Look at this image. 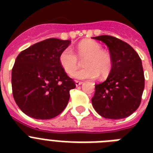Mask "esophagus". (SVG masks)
I'll use <instances>...</instances> for the list:
<instances>
[{
	"label": "esophagus",
	"mask_w": 153,
	"mask_h": 153,
	"mask_svg": "<svg viewBox=\"0 0 153 153\" xmlns=\"http://www.w3.org/2000/svg\"><path fill=\"white\" fill-rule=\"evenodd\" d=\"M82 83V82H80V81H78V80H75V85H76V86H80Z\"/></svg>",
	"instance_id": "1"
}]
</instances>
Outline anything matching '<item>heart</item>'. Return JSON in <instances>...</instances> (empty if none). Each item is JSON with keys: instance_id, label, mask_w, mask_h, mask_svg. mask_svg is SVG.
<instances>
[{"instance_id": "obj_1", "label": "heart", "mask_w": 153, "mask_h": 153, "mask_svg": "<svg viewBox=\"0 0 153 153\" xmlns=\"http://www.w3.org/2000/svg\"><path fill=\"white\" fill-rule=\"evenodd\" d=\"M79 58L85 59V68L73 74L75 79H95L99 74L101 77L105 78L111 71V56L107 51L102 50V45L98 42L91 39L82 40L77 45L76 54L70 48H67L60 53L59 61L64 71L71 74L78 67Z\"/></svg>"}]
</instances>
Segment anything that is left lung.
<instances>
[{
	"mask_svg": "<svg viewBox=\"0 0 153 153\" xmlns=\"http://www.w3.org/2000/svg\"><path fill=\"white\" fill-rule=\"evenodd\" d=\"M106 44L112 69L104 82L95 85L92 105L98 114L109 119L127 117L141 102L145 75L140 56L126 42L111 36L94 37Z\"/></svg>",
	"mask_w": 153,
	"mask_h": 153,
	"instance_id": "obj_1",
	"label": "left lung"
}]
</instances>
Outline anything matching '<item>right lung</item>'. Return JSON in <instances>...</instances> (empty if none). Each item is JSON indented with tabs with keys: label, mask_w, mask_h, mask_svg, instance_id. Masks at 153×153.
<instances>
[{
	"label": "right lung",
	"mask_w": 153,
	"mask_h": 153,
	"mask_svg": "<svg viewBox=\"0 0 153 153\" xmlns=\"http://www.w3.org/2000/svg\"><path fill=\"white\" fill-rule=\"evenodd\" d=\"M70 40L50 38L33 44L18 55L12 70L16 103L27 116L48 120L66 108L75 82L62 69L60 53Z\"/></svg>",
	"instance_id": "1"
}]
</instances>
